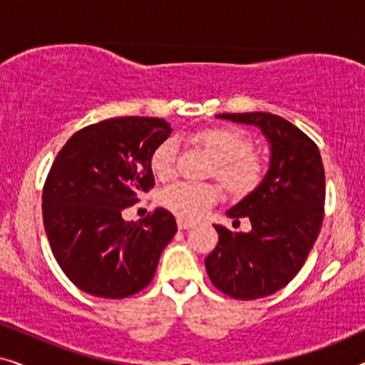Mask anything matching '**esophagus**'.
Here are the masks:
<instances>
[{"label": "esophagus", "instance_id": "esophagus-1", "mask_svg": "<svg viewBox=\"0 0 365 365\" xmlns=\"http://www.w3.org/2000/svg\"><path fill=\"white\" fill-rule=\"evenodd\" d=\"M192 226H194L192 221H186V219H181V217L178 219V227L179 229H189V227H192Z\"/></svg>", "mask_w": 365, "mask_h": 365}]
</instances>
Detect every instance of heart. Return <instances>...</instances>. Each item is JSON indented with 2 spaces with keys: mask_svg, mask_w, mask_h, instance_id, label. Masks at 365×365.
<instances>
[{
  "mask_svg": "<svg viewBox=\"0 0 365 365\" xmlns=\"http://www.w3.org/2000/svg\"><path fill=\"white\" fill-rule=\"evenodd\" d=\"M212 158L211 174L234 197H244L261 186L266 176V164L256 151L246 133L229 126H211L192 134ZM178 144L173 138L164 139L153 149L149 168L158 179H168L174 173ZM219 197V189L211 182L178 181L163 189L159 202L178 217L199 219Z\"/></svg>",
  "mask_w": 365,
  "mask_h": 365,
  "instance_id": "obj_1",
  "label": "heart"
}]
</instances>
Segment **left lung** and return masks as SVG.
Instances as JSON below:
<instances>
[{
	"label": "left lung",
	"mask_w": 365,
	"mask_h": 365,
	"mask_svg": "<svg viewBox=\"0 0 365 365\" xmlns=\"http://www.w3.org/2000/svg\"><path fill=\"white\" fill-rule=\"evenodd\" d=\"M217 118L261 128L271 143V166L256 191L229 209L249 217V232L214 226L219 242L206 257L214 287L241 301L271 296L287 286L321 231L326 174L316 143L287 119L271 113H226Z\"/></svg>",
	"instance_id": "8db88e82"
}]
</instances>
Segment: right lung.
<instances>
[{
  "instance_id": "obj_1",
  "label": "right lung",
  "mask_w": 365,
  "mask_h": 365,
  "mask_svg": "<svg viewBox=\"0 0 365 365\" xmlns=\"http://www.w3.org/2000/svg\"><path fill=\"white\" fill-rule=\"evenodd\" d=\"M164 119H104L74 133L43 186V222L59 267L74 286L104 299H124L153 281L164 247L178 231L163 207L138 222L123 209L154 187L149 156L168 139Z\"/></svg>"
}]
</instances>
